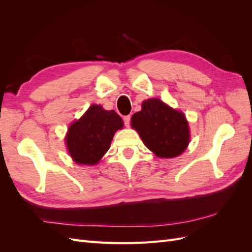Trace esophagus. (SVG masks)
Segmentation results:
<instances>
[{"mask_svg": "<svg viewBox=\"0 0 252 252\" xmlns=\"http://www.w3.org/2000/svg\"><path fill=\"white\" fill-rule=\"evenodd\" d=\"M124 124L126 127L130 126V116H126L124 117Z\"/></svg>", "mask_w": 252, "mask_h": 252, "instance_id": "34e87169", "label": "esophagus"}]
</instances>
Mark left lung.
<instances>
[{"mask_svg": "<svg viewBox=\"0 0 252 252\" xmlns=\"http://www.w3.org/2000/svg\"><path fill=\"white\" fill-rule=\"evenodd\" d=\"M131 126L146 147L159 158L178 157L188 146L189 128L185 116L158 98L143 102L142 110L131 118Z\"/></svg>", "mask_w": 252, "mask_h": 252, "instance_id": "8db88e82", "label": "left lung"}]
</instances>
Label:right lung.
<instances>
[{
  "mask_svg": "<svg viewBox=\"0 0 252 252\" xmlns=\"http://www.w3.org/2000/svg\"><path fill=\"white\" fill-rule=\"evenodd\" d=\"M123 120L114 111L91 105L86 113L68 129L66 144L77 164L94 165L106 154Z\"/></svg>",
  "mask_w": 252,
  "mask_h": 252,
  "instance_id": "add662e5",
  "label": "right lung"
}]
</instances>
